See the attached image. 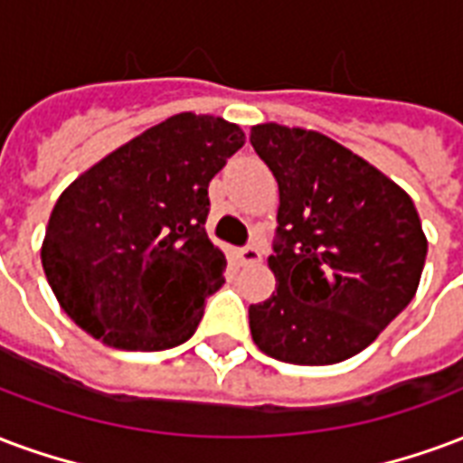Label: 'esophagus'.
I'll return each instance as SVG.
<instances>
[{"label": "esophagus", "instance_id": "esophagus-1", "mask_svg": "<svg viewBox=\"0 0 463 463\" xmlns=\"http://www.w3.org/2000/svg\"><path fill=\"white\" fill-rule=\"evenodd\" d=\"M238 260H241V265H255V262H260L262 260V252H260L255 245H248V248H241L238 252Z\"/></svg>", "mask_w": 463, "mask_h": 463}]
</instances>
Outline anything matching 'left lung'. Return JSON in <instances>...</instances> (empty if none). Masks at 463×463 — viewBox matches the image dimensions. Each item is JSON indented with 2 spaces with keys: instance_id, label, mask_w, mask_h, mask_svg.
Wrapping results in <instances>:
<instances>
[{
  "instance_id": "obj_1",
  "label": "left lung",
  "mask_w": 463,
  "mask_h": 463,
  "mask_svg": "<svg viewBox=\"0 0 463 463\" xmlns=\"http://www.w3.org/2000/svg\"><path fill=\"white\" fill-rule=\"evenodd\" d=\"M250 142L279 186L272 297L250 307L262 354L331 365L361 354L412 301L427 238L412 198L331 137L255 125Z\"/></svg>"
}]
</instances>
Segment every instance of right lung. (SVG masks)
<instances>
[{
  "mask_svg": "<svg viewBox=\"0 0 463 463\" xmlns=\"http://www.w3.org/2000/svg\"><path fill=\"white\" fill-rule=\"evenodd\" d=\"M245 145L238 125L181 112L80 174L51 211L41 262L92 338L166 351L194 336L225 255L205 235L208 184Z\"/></svg>",
  "mask_w": 463,
  "mask_h": 463,
  "instance_id": "right-lung-1",
  "label": "right lung"
}]
</instances>
